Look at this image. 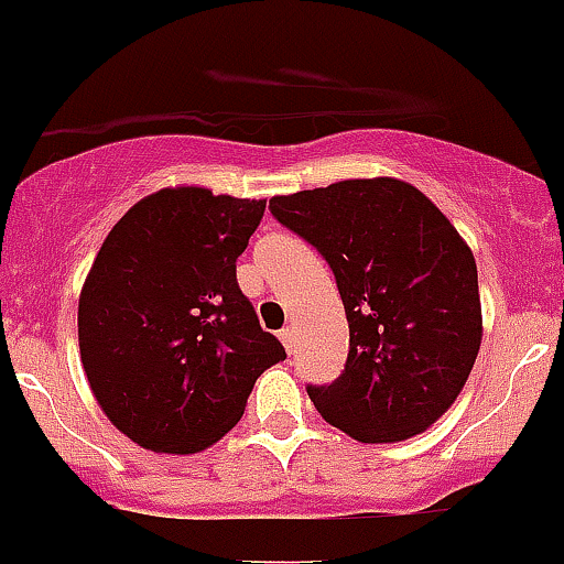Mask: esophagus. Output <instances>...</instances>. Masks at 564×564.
Here are the masks:
<instances>
[{
    "mask_svg": "<svg viewBox=\"0 0 564 564\" xmlns=\"http://www.w3.org/2000/svg\"><path fill=\"white\" fill-rule=\"evenodd\" d=\"M279 340H282V346H285L288 354L296 351V332H293L291 326H285V329L279 332Z\"/></svg>",
    "mask_w": 564,
    "mask_h": 564,
    "instance_id": "obj_1",
    "label": "esophagus"
}]
</instances>
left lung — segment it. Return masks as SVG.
<instances>
[{"instance_id":"1","label":"left lung","mask_w":564,"mask_h":564,"mask_svg":"<svg viewBox=\"0 0 564 564\" xmlns=\"http://www.w3.org/2000/svg\"><path fill=\"white\" fill-rule=\"evenodd\" d=\"M268 210L329 262L346 307V368L307 384L324 421L362 443L432 426L481 346L476 260L452 221L390 176L273 196Z\"/></svg>"}]
</instances>
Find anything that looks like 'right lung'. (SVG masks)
Returning <instances> with one entry per match:
<instances>
[{"instance_id":"add662e5","label":"right lung","mask_w":564,"mask_h":564,"mask_svg":"<svg viewBox=\"0 0 564 564\" xmlns=\"http://www.w3.org/2000/svg\"><path fill=\"white\" fill-rule=\"evenodd\" d=\"M265 202L165 187L110 229L79 296V357L118 432L163 454L213 446L257 377L285 359L235 262Z\"/></svg>"}]
</instances>
